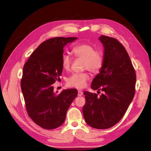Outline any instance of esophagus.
<instances>
[{
	"label": "esophagus",
	"mask_w": 151,
	"mask_h": 151,
	"mask_svg": "<svg viewBox=\"0 0 151 151\" xmlns=\"http://www.w3.org/2000/svg\"><path fill=\"white\" fill-rule=\"evenodd\" d=\"M83 93L82 92L81 90H79L78 91V96H83Z\"/></svg>",
	"instance_id": "esophagus-1"
}]
</instances>
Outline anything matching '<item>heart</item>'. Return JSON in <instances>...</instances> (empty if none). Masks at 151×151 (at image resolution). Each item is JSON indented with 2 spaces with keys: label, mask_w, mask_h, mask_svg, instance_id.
<instances>
[{
  "label": "heart",
  "mask_w": 151,
  "mask_h": 151,
  "mask_svg": "<svg viewBox=\"0 0 151 151\" xmlns=\"http://www.w3.org/2000/svg\"><path fill=\"white\" fill-rule=\"evenodd\" d=\"M74 55L84 60V68L93 73L98 72L103 67L104 58L101 52L95 50L94 47L89 43H82L74 47L72 50ZM72 59L69 55L63 53L62 55V65L65 70L70 67ZM89 79L88 73H74L67 79L68 86L82 89L86 86Z\"/></svg>",
  "instance_id": "obj_1"
}]
</instances>
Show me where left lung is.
Returning <instances> with one entry per match:
<instances>
[{
  "instance_id": "obj_1",
  "label": "left lung",
  "mask_w": 151,
  "mask_h": 151,
  "mask_svg": "<svg viewBox=\"0 0 151 151\" xmlns=\"http://www.w3.org/2000/svg\"><path fill=\"white\" fill-rule=\"evenodd\" d=\"M104 47V62L99 73L93 80L91 88L101 90L98 94L84 91V120L91 127L109 129L119 122L135 95L136 74L125 47L113 38H99ZM99 92V91H98Z\"/></svg>"
}]
</instances>
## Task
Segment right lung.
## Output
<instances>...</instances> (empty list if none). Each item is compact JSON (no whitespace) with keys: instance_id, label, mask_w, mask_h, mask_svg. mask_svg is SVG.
Segmentation results:
<instances>
[{"instance_id":"right-lung-1","label":"right lung","mask_w":151,"mask_h":151,"mask_svg":"<svg viewBox=\"0 0 151 151\" xmlns=\"http://www.w3.org/2000/svg\"><path fill=\"white\" fill-rule=\"evenodd\" d=\"M77 39L56 37L45 41L24 65L21 87L26 111L31 120L44 129H54L63 124L77 96L76 89H64L56 94L52 86L60 79L63 47Z\"/></svg>"}]
</instances>
